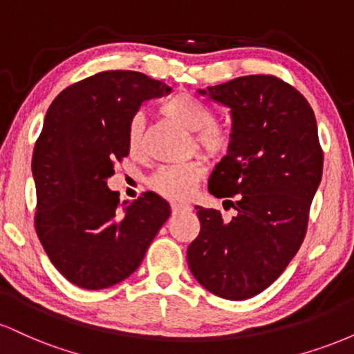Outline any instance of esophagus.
<instances>
[{"label": "esophagus", "mask_w": 354, "mask_h": 354, "mask_svg": "<svg viewBox=\"0 0 354 354\" xmlns=\"http://www.w3.org/2000/svg\"><path fill=\"white\" fill-rule=\"evenodd\" d=\"M173 213H183V211H191V206L186 203H173Z\"/></svg>", "instance_id": "obj_1"}]
</instances>
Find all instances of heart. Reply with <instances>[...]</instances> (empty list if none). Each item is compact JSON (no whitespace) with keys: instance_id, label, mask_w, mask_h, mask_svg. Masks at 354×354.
Instances as JSON below:
<instances>
[{"instance_id":"b5f03b06","label":"heart","mask_w":354,"mask_h":354,"mask_svg":"<svg viewBox=\"0 0 354 354\" xmlns=\"http://www.w3.org/2000/svg\"><path fill=\"white\" fill-rule=\"evenodd\" d=\"M161 111L169 120L185 126L189 131H198V143L209 153L211 156H219L230 148V135L225 129L218 128L213 123V111L203 101L194 96L181 95L173 96L161 104ZM145 116L135 115L128 126V148L133 153L138 151L143 140ZM205 176V165L201 161L193 160L188 163L166 166L161 168L151 178V188L161 196L169 200H186L194 191L196 183Z\"/></svg>"}]
</instances>
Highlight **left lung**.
Wrapping results in <instances>:
<instances>
[{
  "mask_svg": "<svg viewBox=\"0 0 354 354\" xmlns=\"http://www.w3.org/2000/svg\"><path fill=\"white\" fill-rule=\"evenodd\" d=\"M230 108L226 156L208 189L234 198L226 221L196 206L201 231L188 246L191 273L225 299L253 298L278 279L301 246L308 213L323 173L318 126L308 101L271 75L239 76L198 89Z\"/></svg>",
  "mask_w": 354,
  "mask_h": 354,
  "instance_id": "left-lung-1",
  "label": "left lung"
}]
</instances>
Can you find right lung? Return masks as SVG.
<instances>
[{
    "instance_id": "right-lung-1",
    "label": "right lung",
    "mask_w": 354,
    "mask_h": 354,
    "mask_svg": "<svg viewBox=\"0 0 354 354\" xmlns=\"http://www.w3.org/2000/svg\"><path fill=\"white\" fill-rule=\"evenodd\" d=\"M171 91L138 71H103L53 101L33 151L36 233L68 281L103 290L138 270L171 214L145 193L121 203L108 188L113 161L128 156V126L141 103Z\"/></svg>"
}]
</instances>
